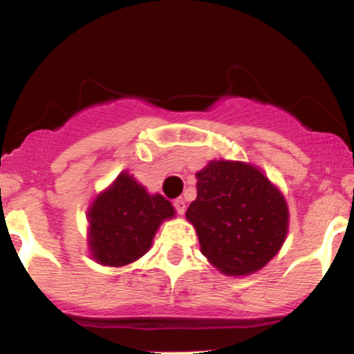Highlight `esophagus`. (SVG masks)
Returning a JSON list of instances; mask_svg holds the SVG:
<instances>
[{
    "label": "esophagus",
    "instance_id": "34e87169",
    "mask_svg": "<svg viewBox=\"0 0 354 354\" xmlns=\"http://www.w3.org/2000/svg\"><path fill=\"white\" fill-rule=\"evenodd\" d=\"M173 205H174V209H176V212H178V215H183L185 209H186V203H185L183 198H176Z\"/></svg>",
    "mask_w": 354,
    "mask_h": 354
}]
</instances>
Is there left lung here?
Wrapping results in <instances>:
<instances>
[{"mask_svg":"<svg viewBox=\"0 0 354 354\" xmlns=\"http://www.w3.org/2000/svg\"><path fill=\"white\" fill-rule=\"evenodd\" d=\"M201 252L228 275L262 269L284 243V196L255 166L212 161L196 173V200L186 209Z\"/></svg>","mask_w":354,"mask_h":354,"instance_id":"left-lung-1","label":"left lung"}]
</instances>
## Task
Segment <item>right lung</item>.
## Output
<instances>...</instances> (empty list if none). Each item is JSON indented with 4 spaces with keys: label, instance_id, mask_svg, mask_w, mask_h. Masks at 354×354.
<instances>
[{
    "label": "right lung",
    "instance_id": "add662e5",
    "mask_svg": "<svg viewBox=\"0 0 354 354\" xmlns=\"http://www.w3.org/2000/svg\"><path fill=\"white\" fill-rule=\"evenodd\" d=\"M174 209L166 198L149 195L127 173L97 196L88 212L92 255L99 263L120 267L134 262L149 250L162 220Z\"/></svg>",
    "mask_w": 354,
    "mask_h": 354
}]
</instances>
